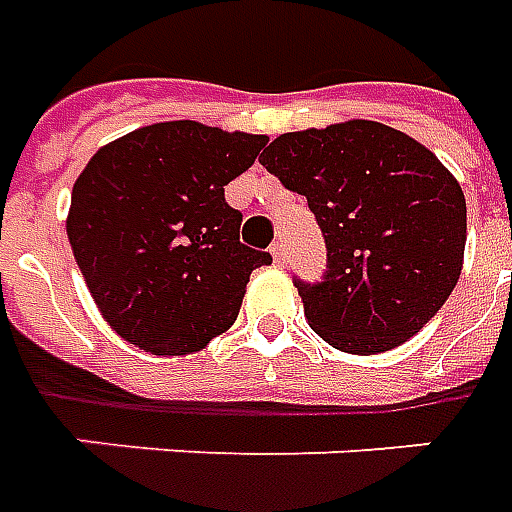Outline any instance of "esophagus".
Returning <instances> with one entry per match:
<instances>
[{
	"label": "esophagus",
	"mask_w": 512,
	"mask_h": 512,
	"mask_svg": "<svg viewBox=\"0 0 512 512\" xmlns=\"http://www.w3.org/2000/svg\"><path fill=\"white\" fill-rule=\"evenodd\" d=\"M270 253H273V259L278 264L286 262V245H284V242H273V248H270Z\"/></svg>",
	"instance_id": "34e87169"
}]
</instances>
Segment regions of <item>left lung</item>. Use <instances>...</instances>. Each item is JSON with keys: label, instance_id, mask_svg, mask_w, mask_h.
Wrapping results in <instances>:
<instances>
[{"label": "left lung", "instance_id": "obj_1", "mask_svg": "<svg viewBox=\"0 0 512 512\" xmlns=\"http://www.w3.org/2000/svg\"><path fill=\"white\" fill-rule=\"evenodd\" d=\"M306 195L328 248L322 281L295 275L308 325L344 353H386L458 284L466 198L433 151L378 121L275 137L259 157Z\"/></svg>", "mask_w": 512, "mask_h": 512}]
</instances>
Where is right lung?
<instances>
[{
	"instance_id": "1",
	"label": "right lung",
	"mask_w": 512,
	"mask_h": 512,
	"mask_svg": "<svg viewBox=\"0 0 512 512\" xmlns=\"http://www.w3.org/2000/svg\"><path fill=\"white\" fill-rule=\"evenodd\" d=\"M264 134L195 121L143 126L96 151L76 179L68 242L90 295L126 342L198 353L239 314L270 253L239 242L226 184L256 162Z\"/></svg>"
}]
</instances>
